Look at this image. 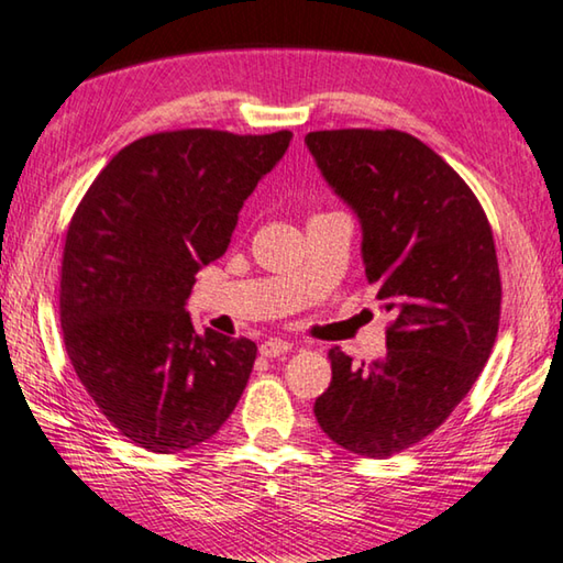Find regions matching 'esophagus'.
Segmentation results:
<instances>
[{"label":"esophagus","mask_w":563,"mask_h":563,"mask_svg":"<svg viewBox=\"0 0 563 563\" xmlns=\"http://www.w3.org/2000/svg\"><path fill=\"white\" fill-rule=\"evenodd\" d=\"M290 350H292V342L280 340V338H271V340H265L263 345H261V355H265V357H280V355H288Z\"/></svg>","instance_id":"obj_1"}]
</instances>
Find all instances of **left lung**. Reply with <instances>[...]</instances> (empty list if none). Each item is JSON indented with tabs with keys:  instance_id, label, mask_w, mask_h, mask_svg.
Masks as SVG:
<instances>
[{
	"instance_id": "8db88e82",
	"label": "left lung",
	"mask_w": 563,
	"mask_h": 563,
	"mask_svg": "<svg viewBox=\"0 0 563 563\" xmlns=\"http://www.w3.org/2000/svg\"><path fill=\"white\" fill-rule=\"evenodd\" d=\"M305 144L357 216L365 275L395 318L383 360L330 352L316 417L342 450L383 460L432 434L487 365L501 310L494 235L460 174L405 131H310Z\"/></svg>"
}]
</instances>
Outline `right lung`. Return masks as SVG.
<instances>
[{
    "label": "right lung",
    "mask_w": 563,
    "mask_h": 563,
    "mask_svg": "<svg viewBox=\"0 0 563 563\" xmlns=\"http://www.w3.org/2000/svg\"><path fill=\"white\" fill-rule=\"evenodd\" d=\"M290 139L154 133L121 148L76 208L62 263L64 345L101 415L148 452L211 440L243 395L255 342L198 332L186 302Z\"/></svg>",
    "instance_id": "right-lung-1"
}]
</instances>
